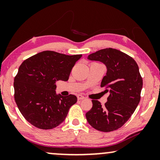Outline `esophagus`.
<instances>
[{"label": "esophagus", "mask_w": 160, "mask_h": 160, "mask_svg": "<svg viewBox=\"0 0 160 160\" xmlns=\"http://www.w3.org/2000/svg\"><path fill=\"white\" fill-rule=\"evenodd\" d=\"M77 98H78V100H81L84 99L85 98L84 97V96L82 95H80V94H79V95H77Z\"/></svg>", "instance_id": "34e87169"}]
</instances>
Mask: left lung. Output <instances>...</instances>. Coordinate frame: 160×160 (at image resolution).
Returning <instances> with one entry per match:
<instances>
[{
	"label": "left lung",
	"mask_w": 160,
	"mask_h": 160,
	"mask_svg": "<svg viewBox=\"0 0 160 160\" xmlns=\"http://www.w3.org/2000/svg\"><path fill=\"white\" fill-rule=\"evenodd\" d=\"M90 60L103 62L106 75L100 87L110 92L108 101L102 106L92 100V107L86 113L89 124L101 132H111L128 121L141 100L143 79L134 59L119 50L106 48L88 56Z\"/></svg>",
	"instance_id": "obj_1"
}]
</instances>
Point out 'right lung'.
Listing matches in <instances>:
<instances>
[{
  "label": "right lung",
  "mask_w": 160,
  "mask_h": 160,
  "mask_svg": "<svg viewBox=\"0 0 160 160\" xmlns=\"http://www.w3.org/2000/svg\"><path fill=\"white\" fill-rule=\"evenodd\" d=\"M81 57L43 51L23 61L14 77V100L29 123L37 128L50 130L64 121L77 98L57 95L55 82L68 80Z\"/></svg>",
  "instance_id": "obj_1"
}]
</instances>
